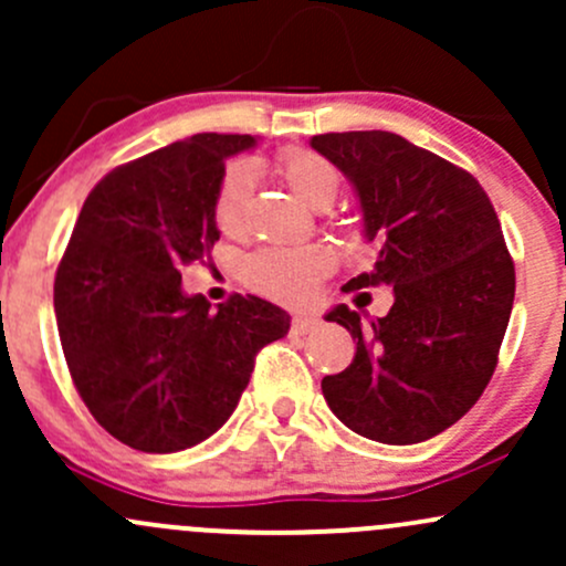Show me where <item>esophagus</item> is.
I'll use <instances>...</instances> for the list:
<instances>
[{
  "mask_svg": "<svg viewBox=\"0 0 566 566\" xmlns=\"http://www.w3.org/2000/svg\"><path fill=\"white\" fill-rule=\"evenodd\" d=\"M315 326H318V318H315V315H307V313L294 315V321H291V329H294L296 334H307L310 329H315Z\"/></svg>",
  "mask_w": 566,
  "mask_h": 566,
  "instance_id": "esophagus-1",
  "label": "esophagus"
}]
</instances>
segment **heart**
<instances>
[{"instance_id":"1","label":"heart","mask_w":566,"mask_h":566,"mask_svg":"<svg viewBox=\"0 0 566 566\" xmlns=\"http://www.w3.org/2000/svg\"><path fill=\"white\" fill-rule=\"evenodd\" d=\"M277 172L289 184L291 191L310 205V208H329L339 191V175L324 156L313 150L291 148L277 159ZM251 169L245 164H232L223 172L216 191V221L227 234L240 232L245 223V208L251 199ZM332 259L318 245H266L248 256L242 266V277L259 294L270 300L305 302L313 294L318 277L329 270Z\"/></svg>"}]
</instances>
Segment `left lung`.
Segmentation results:
<instances>
[{
    "label": "left lung",
    "mask_w": 566,
    "mask_h": 566,
    "mask_svg": "<svg viewBox=\"0 0 566 566\" xmlns=\"http://www.w3.org/2000/svg\"><path fill=\"white\" fill-rule=\"evenodd\" d=\"M354 186L373 272L345 291L394 289L388 315L348 305L326 313L356 339V356L321 380L326 405L356 434L412 446L453 427L496 369L515 296L500 218L467 169L391 132L310 139Z\"/></svg>",
    "instance_id": "1"
}]
</instances>
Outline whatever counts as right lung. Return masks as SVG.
I'll return each instance as SVG.
<instances>
[{
    "label": "right lung",
    "mask_w": 566,
    "mask_h": 566,
    "mask_svg": "<svg viewBox=\"0 0 566 566\" xmlns=\"http://www.w3.org/2000/svg\"><path fill=\"white\" fill-rule=\"evenodd\" d=\"M251 135H193L107 172L83 202L53 283L66 367L91 416L143 453L216 434L253 358L291 315L259 296L216 310L180 270L218 242L216 191Z\"/></svg>",
    "instance_id": "add662e5"
}]
</instances>
